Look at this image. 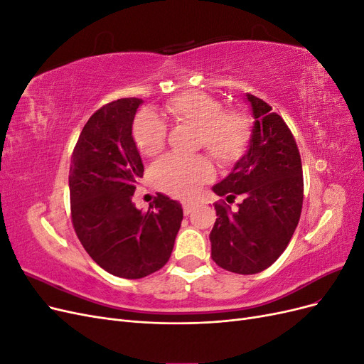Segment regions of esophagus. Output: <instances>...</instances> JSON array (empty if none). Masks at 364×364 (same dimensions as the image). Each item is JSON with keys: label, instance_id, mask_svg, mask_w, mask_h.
<instances>
[{"label": "esophagus", "instance_id": "34e87169", "mask_svg": "<svg viewBox=\"0 0 364 364\" xmlns=\"http://www.w3.org/2000/svg\"><path fill=\"white\" fill-rule=\"evenodd\" d=\"M182 208H183V214L188 215V214H191V211L194 209V203L193 202H183Z\"/></svg>", "mask_w": 364, "mask_h": 364}]
</instances>
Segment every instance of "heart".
<instances>
[{
  "label": "heart",
  "mask_w": 364,
  "mask_h": 364,
  "mask_svg": "<svg viewBox=\"0 0 364 364\" xmlns=\"http://www.w3.org/2000/svg\"><path fill=\"white\" fill-rule=\"evenodd\" d=\"M165 112L176 123L196 127L197 147L206 149L213 159L229 168L243 158L252 142L250 118L237 109H225L218 98L202 91H183L168 98ZM132 136L141 155L156 156L167 141V127L151 112L136 115ZM214 168L206 156H165L151 168V179L162 193L190 199L213 179Z\"/></svg>",
  "instance_id": "1"
}]
</instances>
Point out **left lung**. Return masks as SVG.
I'll return each instance as SVG.
<instances>
[{"instance_id":"obj_1","label":"left lung","mask_w":364,"mask_h":364,"mask_svg":"<svg viewBox=\"0 0 364 364\" xmlns=\"http://www.w3.org/2000/svg\"><path fill=\"white\" fill-rule=\"evenodd\" d=\"M247 100L255 118L250 147L213 188L226 200L214 203L217 220L209 234L217 266L238 274L259 273L281 257L304 202L302 162L291 130L261 98L247 94ZM237 196L244 200L232 212L227 204Z\"/></svg>"}]
</instances>
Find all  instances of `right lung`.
<instances>
[{
  "label": "right lung",
  "instance_id": "add662e5",
  "mask_svg": "<svg viewBox=\"0 0 364 364\" xmlns=\"http://www.w3.org/2000/svg\"><path fill=\"white\" fill-rule=\"evenodd\" d=\"M141 98H119L87 119L70 167L71 222L98 266L114 277L139 279L170 259L183 217L182 206L158 194L147 213L132 196L144 174L132 136Z\"/></svg>",
  "mask_w": 364,
  "mask_h": 364
}]
</instances>
